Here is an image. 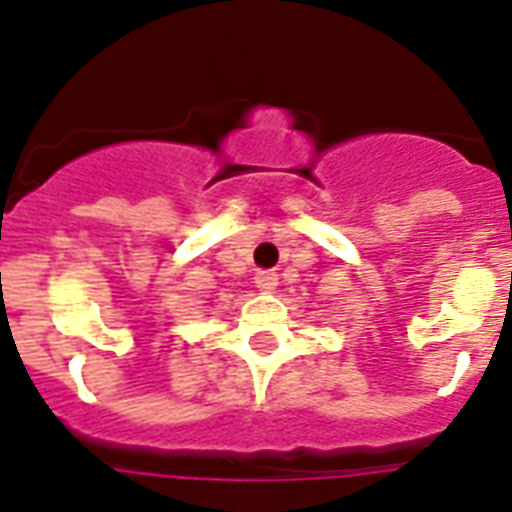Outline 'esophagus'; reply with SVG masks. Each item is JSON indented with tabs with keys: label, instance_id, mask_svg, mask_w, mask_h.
<instances>
[{
	"label": "esophagus",
	"instance_id": "esophagus-1",
	"mask_svg": "<svg viewBox=\"0 0 512 512\" xmlns=\"http://www.w3.org/2000/svg\"><path fill=\"white\" fill-rule=\"evenodd\" d=\"M276 284H279V276L273 271H260L255 276V287L257 290H263V292H271L276 290Z\"/></svg>",
	"mask_w": 512,
	"mask_h": 512
}]
</instances>
